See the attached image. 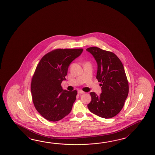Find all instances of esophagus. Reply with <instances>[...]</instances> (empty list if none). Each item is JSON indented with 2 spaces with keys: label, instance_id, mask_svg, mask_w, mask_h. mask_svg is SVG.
Listing matches in <instances>:
<instances>
[{
  "label": "esophagus",
  "instance_id": "34e87169",
  "mask_svg": "<svg viewBox=\"0 0 155 155\" xmlns=\"http://www.w3.org/2000/svg\"><path fill=\"white\" fill-rule=\"evenodd\" d=\"M78 94H85V93L84 91H83L81 90H78Z\"/></svg>",
  "mask_w": 155,
  "mask_h": 155
}]
</instances>
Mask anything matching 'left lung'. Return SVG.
I'll list each match as a JSON object with an SVG mask.
<instances>
[{
  "label": "left lung",
  "mask_w": 155,
  "mask_h": 155,
  "mask_svg": "<svg viewBox=\"0 0 155 155\" xmlns=\"http://www.w3.org/2000/svg\"><path fill=\"white\" fill-rule=\"evenodd\" d=\"M91 53L97 64L96 79L101 84L102 92L97 95L90 92L91 101L87 105L91 112L102 118L117 115L122 110L129 94V82L121 60L114 53L90 47Z\"/></svg>",
  "instance_id": "8db88e82"
}]
</instances>
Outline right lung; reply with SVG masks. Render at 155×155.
<instances>
[{
  "mask_svg": "<svg viewBox=\"0 0 155 155\" xmlns=\"http://www.w3.org/2000/svg\"><path fill=\"white\" fill-rule=\"evenodd\" d=\"M82 49H58L47 53L36 66L31 82L34 106L44 118L50 121L63 119L71 111L77 91L63 90L61 84L70 63Z\"/></svg>",
  "mask_w": 155,
  "mask_h": 155,
  "instance_id": "1",
  "label": "right lung"
}]
</instances>
